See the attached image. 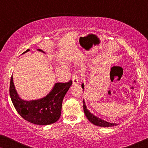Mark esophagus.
I'll return each mask as SVG.
<instances>
[{
  "instance_id": "esophagus-1",
  "label": "esophagus",
  "mask_w": 148,
  "mask_h": 148,
  "mask_svg": "<svg viewBox=\"0 0 148 148\" xmlns=\"http://www.w3.org/2000/svg\"><path fill=\"white\" fill-rule=\"evenodd\" d=\"M72 81H73V85L78 84V81H79V77H78V75H77L76 74H74L73 75Z\"/></svg>"
}]
</instances>
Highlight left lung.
<instances>
[{"label": "left lung", "instance_id": "obj_1", "mask_svg": "<svg viewBox=\"0 0 148 148\" xmlns=\"http://www.w3.org/2000/svg\"><path fill=\"white\" fill-rule=\"evenodd\" d=\"M82 87L83 88V91L84 90V84H82ZM84 113L86 114V116L87 117V119H88V121H90L96 126H99V127H113V126H116L118 124L116 123H109L107 122V121L102 120V119L99 118V117H97L96 116H95L94 114L91 113L90 111H89L88 109H87V106L86 105V102L84 100Z\"/></svg>", "mask_w": 148, "mask_h": 148}]
</instances>
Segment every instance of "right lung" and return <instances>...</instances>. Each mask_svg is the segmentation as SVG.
I'll use <instances>...</instances> for the list:
<instances>
[{
  "mask_svg": "<svg viewBox=\"0 0 148 148\" xmlns=\"http://www.w3.org/2000/svg\"><path fill=\"white\" fill-rule=\"evenodd\" d=\"M29 50H27L25 52ZM38 50L45 53L41 49ZM71 84V80L66 83H56L49 94L45 97L38 100L27 101L21 99L17 94L13 76H11L10 96L16 110L25 120L35 125H48L59 119L62 100Z\"/></svg>",
  "mask_w": 148,
  "mask_h": 148,
  "instance_id": "1",
  "label": "right lung"
}]
</instances>
